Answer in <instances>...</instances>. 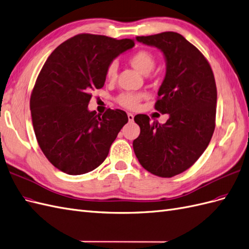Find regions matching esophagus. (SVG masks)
<instances>
[{"label":"esophagus","instance_id":"esophagus-1","mask_svg":"<svg viewBox=\"0 0 249 249\" xmlns=\"http://www.w3.org/2000/svg\"><path fill=\"white\" fill-rule=\"evenodd\" d=\"M127 119H129V122H133L134 120V115L132 113H127Z\"/></svg>","mask_w":249,"mask_h":249}]
</instances>
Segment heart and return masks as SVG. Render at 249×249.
<instances>
[{"instance_id":"heart-1","label":"heart","mask_w":249,"mask_h":249,"mask_svg":"<svg viewBox=\"0 0 249 249\" xmlns=\"http://www.w3.org/2000/svg\"><path fill=\"white\" fill-rule=\"evenodd\" d=\"M129 63L134 69H136L138 72L142 74H147L155 65V58H154L151 52L146 50H138L129 57ZM117 76V68L115 63H111L108 68L106 70V78L112 82ZM146 97V94L139 92H124L118 95L116 98L117 103L124 107L125 109L134 110L138 108L141 100Z\"/></svg>"}]
</instances>
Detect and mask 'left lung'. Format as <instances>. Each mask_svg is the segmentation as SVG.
Returning <instances> with one entry per match:
<instances>
[{
	"label": "left lung",
	"instance_id": "obj_1",
	"mask_svg": "<svg viewBox=\"0 0 249 249\" xmlns=\"http://www.w3.org/2000/svg\"><path fill=\"white\" fill-rule=\"evenodd\" d=\"M136 41L156 47L165 57L155 109L170 118L160 124H151L144 114L134 117L140 134L133 149L146 171L170 178L190 169L210 143L216 120V82L204 55L179 33L136 36Z\"/></svg>",
	"mask_w": 249,
	"mask_h": 249
}]
</instances>
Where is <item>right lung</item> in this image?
<instances>
[{
	"label": "right lung",
	"mask_w": 249,
	"mask_h": 249,
	"mask_svg": "<svg viewBox=\"0 0 249 249\" xmlns=\"http://www.w3.org/2000/svg\"><path fill=\"white\" fill-rule=\"evenodd\" d=\"M130 38L82 33L60 44L47 58L30 97L33 130L44 155L68 175L95 170L127 123L123 110L89 111L90 92L103 88L106 70Z\"/></svg>",
	"instance_id": "right-lung-1"
}]
</instances>
